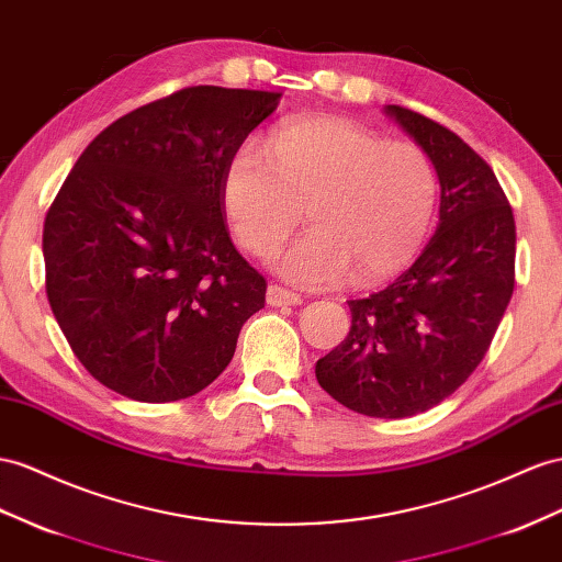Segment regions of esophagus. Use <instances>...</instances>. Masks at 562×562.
Returning a JSON list of instances; mask_svg holds the SVG:
<instances>
[{"instance_id":"obj_1","label":"esophagus","mask_w":562,"mask_h":562,"mask_svg":"<svg viewBox=\"0 0 562 562\" xmlns=\"http://www.w3.org/2000/svg\"><path fill=\"white\" fill-rule=\"evenodd\" d=\"M268 304L270 306H296L301 304V294L286 290L282 284H270L268 286Z\"/></svg>"}]
</instances>
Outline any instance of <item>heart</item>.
Segmentation results:
<instances>
[{"instance_id":"b5f03b06","label":"heart","mask_w":562,"mask_h":562,"mask_svg":"<svg viewBox=\"0 0 562 562\" xmlns=\"http://www.w3.org/2000/svg\"><path fill=\"white\" fill-rule=\"evenodd\" d=\"M437 170L415 142L386 139L347 119L296 121L263 147L244 142L223 178L239 247L276 254L306 204L308 229L278 258L304 286L380 284L420 251L437 209Z\"/></svg>"}]
</instances>
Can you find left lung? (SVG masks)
<instances>
[{
	"label": "left lung",
	"instance_id": "1",
	"mask_svg": "<svg viewBox=\"0 0 562 562\" xmlns=\"http://www.w3.org/2000/svg\"><path fill=\"white\" fill-rule=\"evenodd\" d=\"M441 184L439 227L404 276L349 301L347 339L315 363L341 406L411 418L441 404L482 363L515 286V218L492 166L449 127L390 104Z\"/></svg>",
	"mask_w": 562,
	"mask_h": 562
}]
</instances>
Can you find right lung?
<instances>
[{
	"label": "right lung",
	"instance_id": "obj_1",
	"mask_svg": "<svg viewBox=\"0 0 562 562\" xmlns=\"http://www.w3.org/2000/svg\"><path fill=\"white\" fill-rule=\"evenodd\" d=\"M280 92L196 85L99 133L42 233L56 323L94 380L144 404L199 394L233 361L266 278L229 239V158Z\"/></svg>",
	"mask_w": 562,
	"mask_h": 562
}]
</instances>
